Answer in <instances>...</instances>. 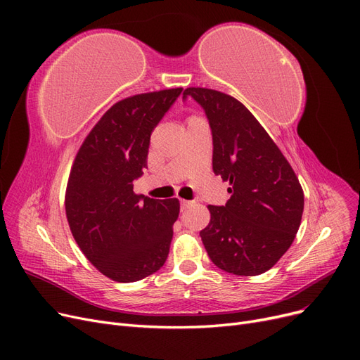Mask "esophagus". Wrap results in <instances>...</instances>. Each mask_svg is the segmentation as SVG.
<instances>
[{"mask_svg": "<svg viewBox=\"0 0 360 360\" xmlns=\"http://www.w3.org/2000/svg\"><path fill=\"white\" fill-rule=\"evenodd\" d=\"M180 204H181V209L186 210L189 209V207L193 204V201H188V200H180Z\"/></svg>", "mask_w": 360, "mask_h": 360, "instance_id": "34e87169", "label": "esophagus"}]
</instances>
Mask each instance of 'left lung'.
I'll return each mask as SVG.
<instances>
[{
    "mask_svg": "<svg viewBox=\"0 0 360 360\" xmlns=\"http://www.w3.org/2000/svg\"><path fill=\"white\" fill-rule=\"evenodd\" d=\"M213 136V172L230 183L225 205H209L200 233L213 264L237 276L274 267L291 246L302 221L303 189L285 156L248 108L233 96L191 86Z\"/></svg>",
    "mask_w": 360,
    "mask_h": 360,
    "instance_id": "8db88e82",
    "label": "left lung"
}]
</instances>
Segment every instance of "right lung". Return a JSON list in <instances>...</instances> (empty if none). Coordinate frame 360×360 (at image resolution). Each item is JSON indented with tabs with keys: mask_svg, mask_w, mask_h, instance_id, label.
Segmentation results:
<instances>
[{
	"mask_svg": "<svg viewBox=\"0 0 360 360\" xmlns=\"http://www.w3.org/2000/svg\"><path fill=\"white\" fill-rule=\"evenodd\" d=\"M183 89L126 97L94 124L73 160L66 216L90 263L112 281L153 275L169 254L177 198L153 200L134 192L147 167L150 136Z\"/></svg>",
	"mask_w": 360,
	"mask_h": 360,
	"instance_id": "obj_1",
	"label": "right lung"
}]
</instances>
